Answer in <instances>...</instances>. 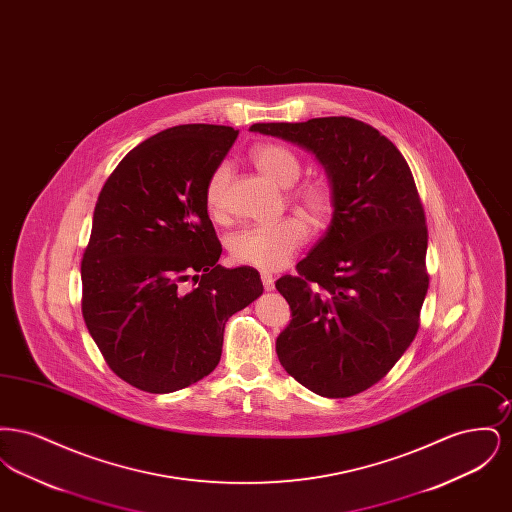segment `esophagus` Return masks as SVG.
I'll return each instance as SVG.
<instances>
[{
    "label": "esophagus",
    "mask_w": 512,
    "mask_h": 512,
    "mask_svg": "<svg viewBox=\"0 0 512 512\" xmlns=\"http://www.w3.org/2000/svg\"><path fill=\"white\" fill-rule=\"evenodd\" d=\"M261 280H263V286H265V290H267V292L274 288V278H272V274L263 272V274H261Z\"/></svg>",
    "instance_id": "34e87169"
}]
</instances>
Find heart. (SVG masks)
<instances>
[{"mask_svg": "<svg viewBox=\"0 0 512 512\" xmlns=\"http://www.w3.org/2000/svg\"><path fill=\"white\" fill-rule=\"evenodd\" d=\"M251 161L257 167V171L263 172L274 184L282 188H290L301 176V161L288 147L278 144L257 146L251 151ZM228 176V165H219L207 180L205 203L213 215H219L222 211V199ZM293 199L317 224H322L328 219L334 207L332 188L322 180L303 184L295 190ZM307 234L309 228L305 220L301 217H286L272 224L245 226L230 238L228 247L236 263L259 270H278L292 261L295 251L305 244Z\"/></svg>", "mask_w": 512, "mask_h": 512, "instance_id": "b5f03b06", "label": "heart"}]
</instances>
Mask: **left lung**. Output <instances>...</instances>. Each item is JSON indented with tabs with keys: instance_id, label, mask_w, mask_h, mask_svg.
<instances>
[{
	"instance_id": "obj_1",
	"label": "left lung",
	"mask_w": 512,
	"mask_h": 512,
	"mask_svg": "<svg viewBox=\"0 0 512 512\" xmlns=\"http://www.w3.org/2000/svg\"><path fill=\"white\" fill-rule=\"evenodd\" d=\"M251 132L315 155L334 194L326 234L276 280L292 320L276 338L286 372L322 397L380 382L407 351L428 292L424 209L401 151L349 117L257 122Z\"/></svg>"
}]
</instances>
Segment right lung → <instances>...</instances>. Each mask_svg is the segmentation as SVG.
Returning a JSON list of instances; mask_svg holds the SVG:
<instances>
[{"label": "right lung", "mask_w": 512, "mask_h": 512, "mask_svg": "<svg viewBox=\"0 0 512 512\" xmlns=\"http://www.w3.org/2000/svg\"><path fill=\"white\" fill-rule=\"evenodd\" d=\"M236 138L232 126H172L134 147L101 188L82 315L107 365L138 390L171 393L211 374L226 320L263 293L255 268L217 263L207 215V180Z\"/></svg>", "instance_id": "obj_1"}]
</instances>
